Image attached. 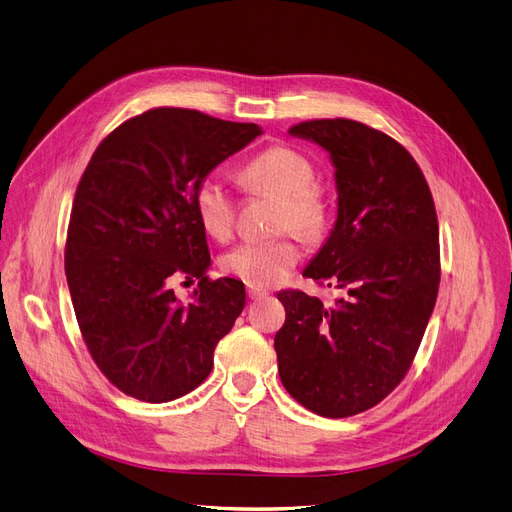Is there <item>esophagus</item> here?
<instances>
[{"instance_id":"obj_1","label":"esophagus","mask_w":512,"mask_h":512,"mask_svg":"<svg viewBox=\"0 0 512 512\" xmlns=\"http://www.w3.org/2000/svg\"><path fill=\"white\" fill-rule=\"evenodd\" d=\"M246 295H249V299H261V297L268 295V291L259 289V287H249V289H246Z\"/></svg>"}]
</instances>
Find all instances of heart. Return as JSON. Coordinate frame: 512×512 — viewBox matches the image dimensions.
<instances>
[{
	"label": "heart",
	"mask_w": 512,
	"mask_h": 512,
	"mask_svg": "<svg viewBox=\"0 0 512 512\" xmlns=\"http://www.w3.org/2000/svg\"><path fill=\"white\" fill-rule=\"evenodd\" d=\"M312 162L291 147H270L238 170V183L249 194L276 198V230H291L304 240L323 236L329 208L314 187ZM194 211L202 230L225 240L234 230L236 200L217 177H204L194 192ZM299 259L293 238L246 240L221 257V270L251 287H270L282 280Z\"/></svg>",
	"instance_id": "1"
}]
</instances>
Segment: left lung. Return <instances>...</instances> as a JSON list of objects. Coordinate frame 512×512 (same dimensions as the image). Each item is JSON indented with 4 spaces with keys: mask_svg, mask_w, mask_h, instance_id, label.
Here are the masks:
<instances>
[{
    "mask_svg": "<svg viewBox=\"0 0 512 512\" xmlns=\"http://www.w3.org/2000/svg\"><path fill=\"white\" fill-rule=\"evenodd\" d=\"M289 135L323 147L335 168L337 219L304 276L344 297L323 306L278 293V373L306 409L348 418L386 399L420 348L441 280L437 211L420 166L384 132L335 118Z\"/></svg>",
    "mask_w": 512,
    "mask_h": 512,
    "instance_id": "1",
    "label": "left lung"
}]
</instances>
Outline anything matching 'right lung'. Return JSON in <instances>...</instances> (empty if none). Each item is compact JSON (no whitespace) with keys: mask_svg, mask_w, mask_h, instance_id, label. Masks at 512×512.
<instances>
[{"mask_svg":"<svg viewBox=\"0 0 512 512\" xmlns=\"http://www.w3.org/2000/svg\"><path fill=\"white\" fill-rule=\"evenodd\" d=\"M261 135L194 109L160 107L118 126L75 192L65 274L94 363L124 394L166 403L198 388L244 310V285L208 280L196 185ZM200 277L183 305L169 289Z\"/></svg>","mask_w":512,"mask_h":512,"instance_id":"right-lung-1","label":"right lung"}]
</instances>
